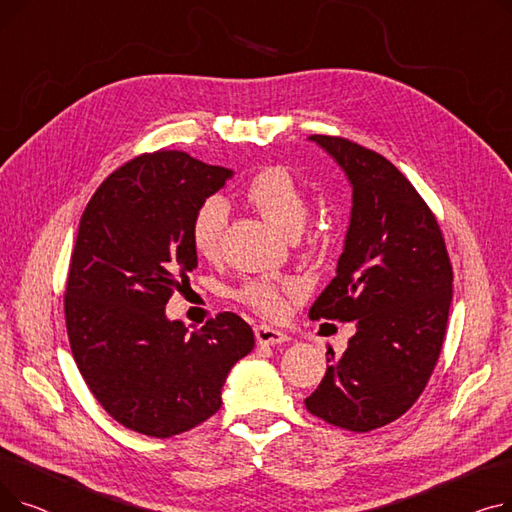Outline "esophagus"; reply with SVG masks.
Returning <instances> with one entry per match:
<instances>
[{
    "mask_svg": "<svg viewBox=\"0 0 512 512\" xmlns=\"http://www.w3.org/2000/svg\"><path fill=\"white\" fill-rule=\"evenodd\" d=\"M255 338H257V344H267V346H270V344H272V346H274V344H282V342H288V340H290L284 332L274 330V328L265 326V324H261V326L255 328Z\"/></svg>",
    "mask_w": 512,
    "mask_h": 512,
    "instance_id": "34e87169",
    "label": "esophagus"
}]
</instances>
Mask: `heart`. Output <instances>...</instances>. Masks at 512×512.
Instances as JSON below:
<instances>
[{
  "label": "heart",
  "mask_w": 512,
  "mask_h": 512,
  "mask_svg": "<svg viewBox=\"0 0 512 512\" xmlns=\"http://www.w3.org/2000/svg\"><path fill=\"white\" fill-rule=\"evenodd\" d=\"M245 197L267 222H272L284 234L297 236L303 230L309 213V201L301 182L286 168L270 166L257 172L245 188ZM226 218L228 209L220 197H207L195 209L191 226H188V236H191L193 249L201 257H218ZM294 292H297L294 286L280 284L270 278H251L234 290V297L255 313L278 319L286 313V297Z\"/></svg>",
  "instance_id": "b5f03b06"
}]
</instances>
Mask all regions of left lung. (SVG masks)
<instances>
[{
    "label": "left lung",
    "instance_id": "1",
    "mask_svg": "<svg viewBox=\"0 0 512 512\" xmlns=\"http://www.w3.org/2000/svg\"><path fill=\"white\" fill-rule=\"evenodd\" d=\"M353 184L351 226L334 280L311 319L357 321L346 351L305 398L311 415L371 432L405 415L438 363L452 301V263L434 211L394 164L344 137L311 134Z\"/></svg>",
    "mask_w": 512,
    "mask_h": 512
}]
</instances>
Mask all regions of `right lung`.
Instances as JSON below:
<instances>
[{
	"label": "right lung",
	"instance_id": "add662e5",
	"mask_svg": "<svg viewBox=\"0 0 512 512\" xmlns=\"http://www.w3.org/2000/svg\"><path fill=\"white\" fill-rule=\"evenodd\" d=\"M232 170L184 151L143 153L107 176L80 218L64 292L70 351L118 423L170 438L222 407V386L255 346L224 311L188 336L164 313L197 267L188 226Z\"/></svg>",
	"mask_w": 512,
	"mask_h": 512
}]
</instances>
